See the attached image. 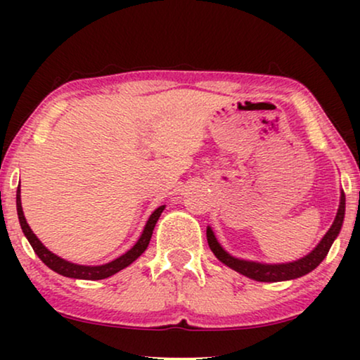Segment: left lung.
Segmentation results:
<instances>
[{"instance_id":"8db88e82","label":"left lung","mask_w":360,"mask_h":360,"mask_svg":"<svg viewBox=\"0 0 360 360\" xmlns=\"http://www.w3.org/2000/svg\"><path fill=\"white\" fill-rule=\"evenodd\" d=\"M344 211H346V196H344V191L341 193V203H339V210L336 214V219L324 238L321 239V243L316 245V249L311 250L308 255H304L303 259L295 260V262H288V264H259V262H249V260H240L236 259L233 255H229L226 250L221 248L216 240L213 231L211 228L206 229V238H208V244L210 249L213 250V254L218 257L221 262L228 265L236 272L245 275V277L257 280V282H283V280H292V278H298L302 275H307L308 272H311L313 269H316L319 264L323 262V259L326 257L329 249L334 243V239L338 238L339 231H341L342 221H344Z\"/></svg>"}]
</instances>
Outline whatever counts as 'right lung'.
I'll return each mask as SVG.
<instances>
[{"instance_id":"1","label":"right lung","mask_w":360,"mask_h":360,"mask_svg":"<svg viewBox=\"0 0 360 360\" xmlns=\"http://www.w3.org/2000/svg\"><path fill=\"white\" fill-rule=\"evenodd\" d=\"M16 208H18V218H19V223H21V229L24 236L27 238L29 244L32 245L34 252L39 255V259H41L49 269H52L53 272L63 275V277L82 278V280H101V278L111 277V275H115L116 272H120V270L127 267V265L134 262V260L144 252L147 245L150 243L152 231L155 228L157 219L160 218V213L164 211L165 206H159V208L150 214V218L147 221L144 228V233H142L134 248L127 250V252L124 255H121V257L112 260V262L105 264V265H96V267H88V265H77V264L67 262V260H63L60 257H57L56 254H52L47 248H44V244L36 238V234L32 233L31 228H29V224L26 223V218H24L22 206H21V190H19V186L16 191Z\"/></svg>"}]
</instances>
